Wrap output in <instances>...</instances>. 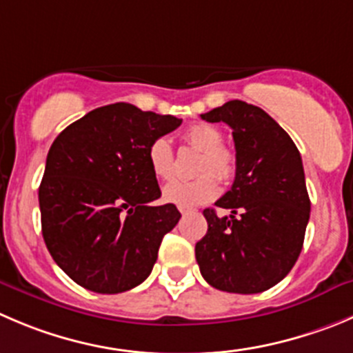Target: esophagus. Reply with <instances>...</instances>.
Listing matches in <instances>:
<instances>
[{
	"instance_id": "34e87169",
	"label": "esophagus",
	"mask_w": 353,
	"mask_h": 353,
	"mask_svg": "<svg viewBox=\"0 0 353 353\" xmlns=\"http://www.w3.org/2000/svg\"><path fill=\"white\" fill-rule=\"evenodd\" d=\"M179 211H180V213H182V214H187V213H189V211H190V208H179Z\"/></svg>"
}]
</instances>
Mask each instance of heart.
<instances>
[{"label": "heart", "mask_w": 353, "mask_h": 353, "mask_svg": "<svg viewBox=\"0 0 353 353\" xmlns=\"http://www.w3.org/2000/svg\"><path fill=\"white\" fill-rule=\"evenodd\" d=\"M185 142L194 149L201 150L203 157L196 168L199 179L183 182L174 180L163 189V199L180 208H194L210 203L218 196V180L229 182L236 174V156L223 147V133L206 123L192 124L185 132ZM147 161L154 176L159 180H170L174 174V154L170 140L159 137L154 140L147 150Z\"/></svg>", "instance_id": "obj_1"}]
</instances>
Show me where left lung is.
Wrapping results in <instances>:
<instances>
[{
  "label": "left lung",
  "mask_w": 353,
  "mask_h": 353,
  "mask_svg": "<svg viewBox=\"0 0 353 353\" xmlns=\"http://www.w3.org/2000/svg\"><path fill=\"white\" fill-rule=\"evenodd\" d=\"M201 117L229 124L236 143V180L214 203L230 216L203 211L208 232L196 244L201 275L227 293H261L290 274L303 248L310 199L301 156L263 109L243 100Z\"/></svg>",
  "instance_id": "obj_1"
}]
</instances>
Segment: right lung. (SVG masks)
I'll use <instances>...</instances> for the list:
<instances>
[{
	"label": "right lung",
	"mask_w": 353,
	"mask_h": 353,
	"mask_svg": "<svg viewBox=\"0 0 353 353\" xmlns=\"http://www.w3.org/2000/svg\"><path fill=\"white\" fill-rule=\"evenodd\" d=\"M182 124L174 116L110 103L69 124L52 143L39 185L43 239L74 283L102 294L149 277L174 204L150 206L161 189L149 145Z\"/></svg>",
	"instance_id": "1"
}]
</instances>
